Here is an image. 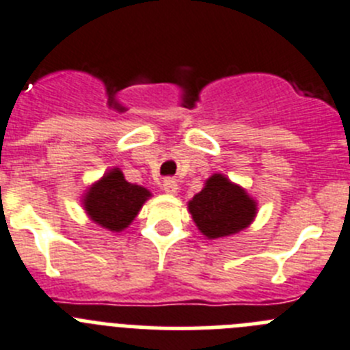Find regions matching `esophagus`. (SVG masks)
I'll use <instances>...</instances> for the list:
<instances>
[{
  "label": "esophagus",
  "instance_id": "obj_1",
  "mask_svg": "<svg viewBox=\"0 0 350 350\" xmlns=\"http://www.w3.org/2000/svg\"><path fill=\"white\" fill-rule=\"evenodd\" d=\"M162 190H164L167 195H176L178 193V181L172 178L164 179V183H162Z\"/></svg>",
  "mask_w": 350,
  "mask_h": 350
}]
</instances>
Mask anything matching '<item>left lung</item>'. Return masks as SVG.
<instances>
[{"label": "left lung", "instance_id": "obj_1", "mask_svg": "<svg viewBox=\"0 0 350 350\" xmlns=\"http://www.w3.org/2000/svg\"><path fill=\"white\" fill-rule=\"evenodd\" d=\"M191 219L208 240L237 234L249 228L257 215V200L245 188L215 172L188 202Z\"/></svg>", "mask_w": 350, "mask_h": 350}]
</instances>
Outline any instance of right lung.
I'll return each instance as SVG.
<instances>
[{"instance_id":"obj_1","label":"right lung","mask_w":350,"mask_h":350,"mask_svg":"<svg viewBox=\"0 0 350 350\" xmlns=\"http://www.w3.org/2000/svg\"><path fill=\"white\" fill-rule=\"evenodd\" d=\"M152 197L146 188L126 181L119 167L109 169L83 195V207L88 217L112 233L126 230Z\"/></svg>"}]
</instances>
